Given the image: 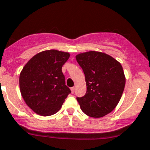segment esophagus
<instances>
[{"label": "esophagus", "mask_w": 150, "mask_h": 150, "mask_svg": "<svg viewBox=\"0 0 150 150\" xmlns=\"http://www.w3.org/2000/svg\"><path fill=\"white\" fill-rule=\"evenodd\" d=\"M70 90H71V92H72V93H73L74 91H75V88H74V87L71 88Z\"/></svg>", "instance_id": "obj_1"}]
</instances>
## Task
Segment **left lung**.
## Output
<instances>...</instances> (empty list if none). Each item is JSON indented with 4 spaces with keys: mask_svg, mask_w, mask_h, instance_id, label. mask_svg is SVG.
Wrapping results in <instances>:
<instances>
[{
    "mask_svg": "<svg viewBox=\"0 0 150 150\" xmlns=\"http://www.w3.org/2000/svg\"><path fill=\"white\" fill-rule=\"evenodd\" d=\"M85 74L86 93L78 97L81 110L91 117H102L120 102L125 85L120 63L111 56L90 51L75 56Z\"/></svg>",
    "mask_w": 150,
    "mask_h": 150,
    "instance_id": "8db88e82",
    "label": "left lung"
}]
</instances>
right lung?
I'll use <instances>...</instances> for the list:
<instances>
[{"mask_svg":"<svg viewBox=\"0 0 150 150\" xmlns=\"http://www.w3.org/2000/svg\"><path fill=\"white\" fill-rule=\"evenodd\" d=\"M69 53L55 49L38 53L19 75V89L27 105L36 114L49 116L61 109L70 93L62 67Z\"/></svg>","mask_w":150,"mask_h":150,"instance_id":"1","label":"right lung"}]
</instances>
